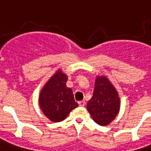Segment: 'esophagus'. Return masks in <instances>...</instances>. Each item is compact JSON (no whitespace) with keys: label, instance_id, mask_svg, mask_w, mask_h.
<instances>
[{"label":"esophagus","instance_id":"1","mask_svg":"<svg viewBox=\"0 0 151 151\" xmlns=\"http://www.w3.org/2000/svg\"><path fill=\"white\" fill-rule=\"evenodd\" d=\"M79 106H85V105H86V101H80L78 102Z\"/></svg>","mask_w":151,"mask_h":151}]
</instances>
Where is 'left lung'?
<instances>
[{
    "instance_id": "obj_1",
    "label": "left lung",
    "mask_w": 151,
    "mask_h": 151,
    "mask_svg": "<svg viewBox=\"0 0 151 151\" xmlns=\"http://www.w3.org/2000/svg\"><path fill=\"white\" fill-rule=\"evenodd\" d=\"M120 110V98L115 87L106 76H98L93 97L87 103V110L93 121L106 126L116 118Z\"/></svg>"
}]
</instances>
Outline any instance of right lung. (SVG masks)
<instances>
[{
    "label": "right lung",
    "instance_id": "right-lung-1",
    "mask_svg": "<svg viewBox=\"0 0 151 151\" xmlns=\"http://www.w3.org/2000/svg\"><path fill=\"white\" fill-rule=\"evenodd\" d=\"M68 76L59 69L41 89L38 102L45 116L53 122L64 120L72 110L78 106L72 90L66 86Z\"/></svg>",
    "mask_w": 151,
    "mask_h": 151
}]
</instances>
